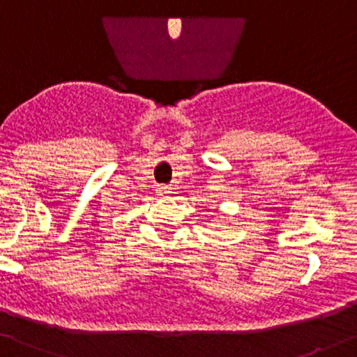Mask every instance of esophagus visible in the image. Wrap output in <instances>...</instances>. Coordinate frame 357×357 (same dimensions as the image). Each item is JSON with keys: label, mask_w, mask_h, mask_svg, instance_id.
I'll list each match as a JSON object with an SVG mask.
<instances>
[{"label": "esophagus", "mask_w": 357, "mask_h": 357, "mask_svg": "<svg viewBox=\"0 0 357 357\" xmlns=\"http://www.w3.org/2000/svg\"><path fill=\"white\" fill-rule=\"evenodd\" d=\"M156 192H158V196L167 197L168 194L172 192V190H170V187H168V185H158V187H156Z\"/></svg>", "instance_id": "34e87169"}]
</instances>
